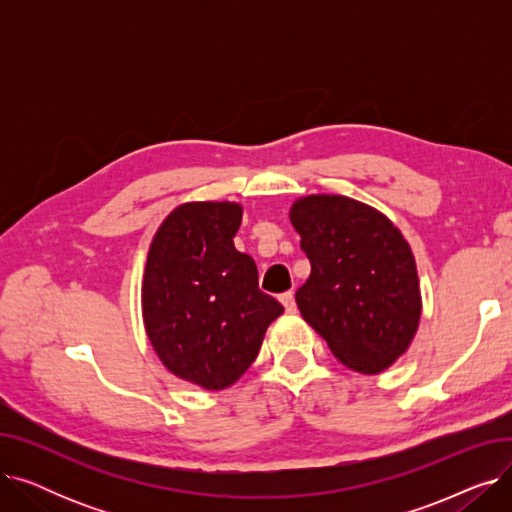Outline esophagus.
Wrapping results in <instances>:
<instances>
[{
  "label": "esophagus",
  "instance_id": "obj_1",
  "mask_svg": "<svg viewBox=\"0 0 512 512\" xmlns=\"http://www.w3.org/2000/svg\"><path fill=\"white\" fill-rule=\"evenodd\" d=\"M280 301H282V305H284V309H286L288 313L297 311V303H294V294H292L290 290L284 292V294H280Z\"/></svg>",
  "mask_w": 512,
  "mask_h": 512
}]
</instances>
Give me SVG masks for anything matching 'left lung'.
I'll list each match as a JSON object with an SVG mask.
<instances>
[{
	"mask_svg": "<svg viewBox=\"0 0 512 512\" xmlns=\"http://www.w3.org/2000/svg\"><path fill=\"white\" fill-rule=\"evenodd\" d=\"M311 274L294 299L334 357L380 373L407 351L421 317L409 242L384 213L342 195L303 197L290 209Z\"/></svg>",
	"mask_w": 512,
	"mask_h": 512,
	"instance_id": "8db88e82",
	"label": "left lung"
}]
</instances>
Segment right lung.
Returning a JSON list of instances; mask_svg holds the SVG:
<instances>
[{
  "label": "right lung",
  "instance_id": "obj_1",
  "mask_svg": "<svg viewBox=\"0 0 512 512\" xmlns=\"http://www.w3.org/2000/svg\"><path fill=\"white\" fill-rule=\"evenodd\" d=\"M236 203H184L153 236L143 278L147 336L178 378L205 390L234 384L284 307L259 290L253 257L234 249Z\"/></svg>",
  "mask_w": 512,
  "mask_h": 512
}]
</instances>
